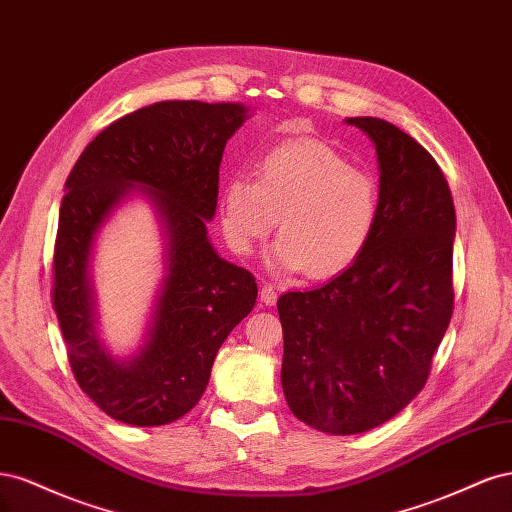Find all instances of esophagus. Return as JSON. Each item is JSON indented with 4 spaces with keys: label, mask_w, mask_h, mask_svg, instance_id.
I'll use <instances>...</instances> for the list:
<instances>
[{
    "label": "esophagus",
    "mask_w": 512,
    "mask_h": 512,
    "mask_svg": "<svg viewBox=\"0 0 512 512\" xmlns=\"http://www.w3.org/2000/svg\"><path fill=\"white\" fill-rule=\"evenodd\" d=\"M260 301L265 305H275L277 303V292H275V286L265 282L260 288Z\"/></svg>",
    "instance_id": "1"
}]
</instances>
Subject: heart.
Wrapping results in <instances>:
<instances>
[{
  "mask_svg": "<svg viewBox=\"0 0 512 512\" xmlns=\"http://www.w3.org/2000/svg\"><path fill=\"white\" fill-rule=\"evenodd\" d=\"M378 183L316 141L277 145L222 192V228L237 254H252L280 220L282 237L267 262L277 271L331 277L361 256L376 228Z\"/></svg>",
  "mask_w": 512,
  "mask_h": 512,
  "instance_id": "b5f03b06",
  "label": "heart"
}]
</instances>
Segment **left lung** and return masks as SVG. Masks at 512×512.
<instances>
[{"instance_id":"obj_1","label":"left lung","mask_w":512,"mask_h":512,"mask_svg":"<svg viewBox=\"0 0 512 512\" xmlns=\"http://www.w3.org/2000/svg\"><path fill=\"white\" fill-rule=\"evenodd\" d=\"M344 121L376 147V228L331 282L277 299L288 408L333 436L369 431L404 410L453 316L455 205L438 162L389 121Z\"/></svg>"}]
</instances>
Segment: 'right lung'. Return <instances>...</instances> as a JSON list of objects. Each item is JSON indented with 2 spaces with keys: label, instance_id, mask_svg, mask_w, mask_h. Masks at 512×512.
<instances>
[{
  "label": "right lung",
  "instance_id": "right-lung-1",
  "mask_svg": "<svg viewBox=\"0 0 512 512\" xmlns=\"http://www.w3.org/2000/svg\"><path fill=\"white\" fill-rule=\"evenodd\" d=\"M250 106L166 100L117 119L91 141L66 181L55 241L53 307L85 395L111 418L158 427L203 397L228 333L252 312L254 275L224 260L207 235L220 162ZM132 195L157 211L165 275L144 344L115 357L97 333L90 260L99 230Z\"/></svg>",
  "mask_w": 512,
  "mask_h": 512
}]
</instances>
